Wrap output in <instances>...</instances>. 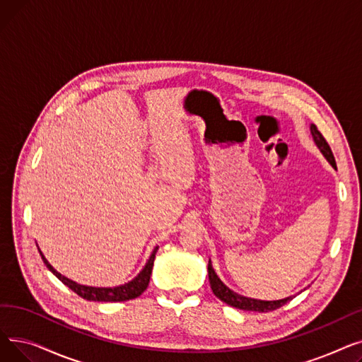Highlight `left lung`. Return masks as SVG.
Returning a JSON list of instances; mask_svg holds the SVG:
<instances>
[{
	"instance_id": "8db88e82",
	"label": "left lung",
	"mask_w": 362,
	"mask_h": 362,
	"mask_svg": "<svg viewBox=\"0 0 362 362\" xmlns=\"http://www.w3.org/2000/svg\"><path fill=\"white\" fill-rule=\"evenodd\" d=\"M311 135L313 139L315 142V145L318 146V149L321 151V154L326 157V160L332 164L333 168L337 170L336 167V161H334V156L333 152L327 144V141L325 139V136L321 135L320 130L317 129L315 124H311ZM208 279H210V284H211V289L213 293L223 302H226L227 305L239 308V310H245V311H258V313H269V311H274L277 308H280L284 303L292 300L293 296L289 298H284V299H279V300H261V299H254V298H246L242 296L236 292H233L232 289H229L226 286V284L218 279V276L216 274L214 269H213V264L211 259L208 261Z\"/></svg>"
}]
</instances>
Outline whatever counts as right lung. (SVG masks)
Here are the masks:
<instances>
[{"instance_id":"add662e5","label":"right lung","mask_w":362,"mask_h":362,"mask_svg":"<svg viewBox=\"0 0 362 362\" xmlns=\"http://www.w3.org/2000/svg\"><path fill=\"white\" fill-rule=\"evenodd\" d=\"M40 251L42 261L45 262V265L48 267V270L55 276L59 277L67 288H70L74 293H78L79 296H82L86 300H95V302H123V300H129V299H135L139 295L144 293V291L148 288V283L151 279V273H152V265H154V259H156V254L158 251V246H156L154 251H152L149 259L146 261L145 267L142 269V272L127 283L120 284V286L116 288H93V286H85V284L76 283L67 277H64L63 274H60L57 272L52 265L47 261V258L44 257V254Z\"/></svg>"}]
</instances>
